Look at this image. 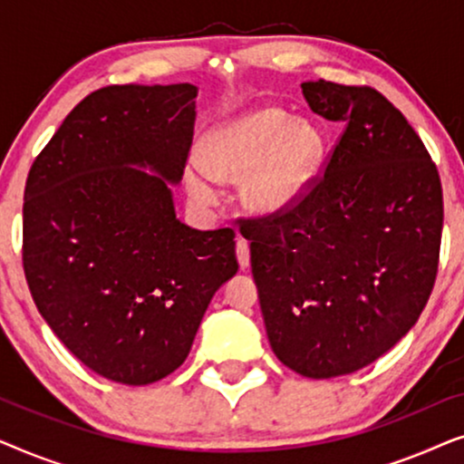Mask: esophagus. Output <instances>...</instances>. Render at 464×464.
Instances as JSON below:
<instances>
[{"label":"esophagus","mask_w":464,"mask_h":464,"mask_svg":"<svg viewBox=\"0 0 464 464\" xmlns=\"http://www.w3.org/2000/svg\"><path fill=\"white\" fill-rule=\"evenodd\" d=\"M237 257H238V264L240 268H249V262H251V256H249V243L243 237L237 238Z\"/></svg>","instance_id":"esophagus-1"}]
</instances>
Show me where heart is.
Segmentation results:
<instances>
[{
    "mask_svg": "<svg viewBox=\"0 0 464 464\" xmlns=\"http://www.w3.org/2000/svg\"><path fill=\"white\" fill-rule=\"evenodd\" d=\"M200 160L186 164V186L200 205L218 200V179L240 181V198L251 213L275 218L300 205L323 158L325 135L281 107H257L208 130Z\"/></svg>",
    "mask_w": 464,
    "mask_h": 464,
    "instance_id": "heart-1",
    "label": "heart"
}]
</instances>
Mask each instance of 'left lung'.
<instances>
[{
  "label": "left lung",
  "instance_id": "obj_1",
  "mask_svg": "<svg viewBox=\"0 0 464 464\" xmlns=\"http://www.w3.org/2000/svg\"><path fill=\"white\" fill-rule=\"evenodd\" d=\"M302 92L346 129L300 205L240 234L272 351L325 380L373 363L414 327L437 276L443 196L420 137L378 91L316 80Z\"/></svg>",
  "mask_w": 464,
  "mask_h": 464
}]
</instances>
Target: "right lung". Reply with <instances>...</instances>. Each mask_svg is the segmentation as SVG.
<instances>
[{"label": "right lung", "instance_id": "obj_1", "mask_svg": "<svg viewBox=\"0 0 464 464\" xmlns=\"http://www.w3.org/2000/svg\"><path fill=\"white\" fill-rule=\"evenodd\" d=\"M196 94L194 84L94 91L27 177L23 268L35 306L82 363L120 384L175 372L238 270L234 230L200 232L175 215L170 183L186 169Z\"/></svg>", "mask_w": 464, "mask_h": 464}]
</instances>
